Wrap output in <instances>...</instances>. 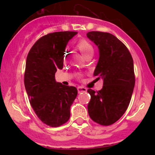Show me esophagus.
<instances>
[{
    "instance_id": "esophagus-1",
    "label": "esophagus",
    "mask_w": 155,
    "mask_h": 155,
    "mask_svg": "<svg viewBox=\"0 0 155 155\" xmlns=\"http://www.w3.org/2000/svg\"><path fill=\"white\" fill-rule=\"evenodd\" d=\"M87 89L86 87H78V91L79 93L87 92Z\"/></svg>"
}]
</instances>
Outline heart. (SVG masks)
Instances as JSON below:
<instances>
[{
    "label": "heart",
    "instance_id": "b5f03b06",
    "mask_svg": "<svg viewBox=\"0 0 155 155\" xmlns=\"http://www.w3.org/2000/svg\"><path fill=\"white\" fill-rule=\"evenodd\" d=\"M78 48L84 56L93 52L92 45L86 40H80L78 43Z\"/></svg>",
    "mask_w": 155,
    "mask_h": 155
}]
</instances>
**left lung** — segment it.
Wrapping results in <instances>:
<instances>
[{
  "mask_svg": "<svg viewBox=\"0 0 155 155\" xmlns=\"http://www.w3.org/2000/svg\"><path fill=\"white\" fill-rule=\"evenodd\" d=\"M87 37L98 47L94 75L103 80L101 90H88V114L94 122L109 126L124 115L130 104L135 80L133 60L126 46L111 34L90 31Z\"/></svg>",
  "mask_w": 155,
  "mask_h": 155,
  "instance_id": "left-lung-1",
  "label": "left lung"
}]
</instances>
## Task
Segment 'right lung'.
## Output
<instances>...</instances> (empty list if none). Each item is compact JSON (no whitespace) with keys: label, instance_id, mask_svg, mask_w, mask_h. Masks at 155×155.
Here are the masks:
<instances>
[{"label":"right lung","instance_id":"1","mask_svg":"<svg viewBox=\"0 0 155 155\" xmlns=\"http://www.w3.org/2000/svg\"><path fill=\"white\" fill-rule=\"evenodd\" d=\"M78 32L48 34L36 41L27 57L25 87L29 102L38 118L51 127L66 123L71 107L78 95L77 88L56 81L55 73L63 66L69 40Z\"/></svg>","mask_w":155,"mask_h":155}]
</instances>
